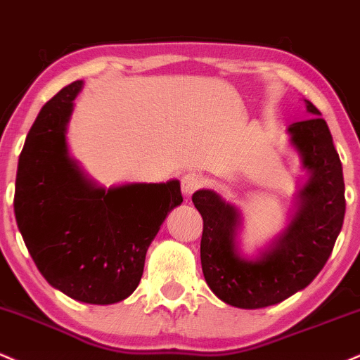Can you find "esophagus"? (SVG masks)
Masks as SVG:
<instances>
[{"instance_id": "obj_1", "label": "esophagus", "mask_w": 360, "mask_h": 360, "mask_svg": "<svg viewBox=\"0 0 360 360\" xmlns=\"http://www.w3.org/2000/svg\"><path fill=\"white\" fill-rule=\"evenodd\" d=\"M202 187H204V179H202L198 173L188 172L181 176V192H184L185 195L190 197L193 192H197V190Z\"/></svg>"}]
</instances>
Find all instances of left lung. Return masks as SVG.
<instances>
[{
	"instance_id": "8db88e82",
	"label": "left lung",
	"mask_w": 360,
	"mask_h": 360,
	"mask_svg": "<svg viewBox=\"0 0 360 360\" xmlns=\"http://www.w3.org/2000/svg\"><path fill=\"white\" fill-rule=\"evenodd\" d=\"M307 121L291 124V141L311 172L302 190V207L288 231L259 259L236 255V209L210 190L192 195L204 219L200 259L207 285L222 302L238 308L276 305L314 281L327 263L345 215V185L342 163L330 129L320 111L307 101Z\"/></svg>"
}]
</instances>
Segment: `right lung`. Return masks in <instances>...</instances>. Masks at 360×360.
I'll return each instance as SVG.
<instances>
[{
    "mask_svg": "<svg viewBox=\"0 0 360 360\" xmlns=\"http://www.w3.org/2000/svg\"><path fill=\"white\" fill-rule=\"evenodd\" d=\"M80 80L41 108L21 150L15 215L30 256L53 288L91 305L128 298L148 246L173 207L179 180L97 188L67 155L65 124Z\"/></svg>",
    "mask_w": 360,
    "mask_h": 360,
    "instance_id": "obj_1",
    "label": "right lung"
}]
</instances>
